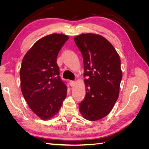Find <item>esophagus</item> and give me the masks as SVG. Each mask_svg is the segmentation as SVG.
<instances>
[{
    "mask_svg": "<svg viewBox=\"0 0 149 149\" xmlns=\"http://www.w3.org/2000/svg\"><path fill=\"white\" fill-rule=\"evenodd\" d=\"M70 84L71 87H73L75 84V81H70Z\"/></svg>",
    "mask_w": 149,
    "mask_h": 149,
    "instance_id": "esophagus-1",
    "label": "esophagus"
}]
</instances>
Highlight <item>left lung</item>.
I'll use <instances>...</instances> for the list:
<instances>
[{
	"label": "left lung",
	"mask_w": 149,
	"mask_h": 149,
	"mask_svg": "<svg viewBox=\"0 0 149 149\" xmlns=\"http://www.w3.org/2000/svg\"><path fill=\"white\" fill-rule=\"evenodd\" d=\"M82 54L86 95L79 104L86 119L94 121L109 114L118 100L123 73L119 55L112 44L100 35L74 37Z\"/></svg>",
	"instance_id": "8db88e82"
}]
</instances>
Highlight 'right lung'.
Here are the masks:
<instances>
[{
    "label": "right lung",
    "instance_id": "add662e5",
    "mask_svg": "<svg viewBox=\"0 0 149 149\" xmlns=\"http://www.w3.org/2000/svg\"><path fill=\"white\" fill-rule=\"evenodd\" d=\"M68 40L62 34L47 35L33 45L22 62V93L31 111L43 120L58 113L66 96L56 58Z\"/></svg>",
    "mask_w": 149,
    "mask_h": 149
}]
</instances>
